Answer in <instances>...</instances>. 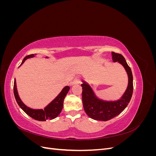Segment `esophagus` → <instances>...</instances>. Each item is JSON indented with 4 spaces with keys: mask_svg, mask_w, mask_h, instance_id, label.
I'll use <instances>...</instances> for the list:
<instances>
[{
    "mask_svg": "<svg viewBox=\"0 0 156 156\" xmlns=\"http://www.w3.org/2000/svg\"><path fill=\"white\" fill-rule=\"evenodd\" d=\"M81 83V79H80L79 77H75L73 81L72 82V85H74V84H79Z\"/></svg>",
    "mask_w": 156,
    "mask_h": 156,
    "instance_id": "obj_1",
    "label": "esophagus"
}]
</instances>
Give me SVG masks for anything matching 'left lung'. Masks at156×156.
I'll return each mask as SVG.
<instances>
[{
  "label": "left lung",
  "instance_id": "8db88e82",
  "mask_svg": "<svg viewBox=\"0 0 156 156\" xmlns=\"http://www.w3.org/2000/svg\"><path fill=\"white\" fill-rule=\"evenodd\" d=\"M112 58L114 62H118L123 66L128 76L127 87L120 99L113 101L102 100L96 96L92 88L87 82L83 81L81 84L84 110L90 118L96 120L107 121L120 114L128 105L133 94V75L124 57L121 54L112 52Z\"/></svg>",
  "mask_w": 156,
  "mask_h": 156
}]
</instances>
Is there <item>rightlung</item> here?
Here are the masks:
<instances>
[{
  "label": "right lung",
  "instance_id": "obj_1",
  "mask_svg": "<svg viewBox=\"0 0 156 156\" xmlns=\"http://www.w3.org/2000/svg\"><path fill=\"white\" fill-rule=\"evenodd\" d=\"M34 55H30L25 56L24 59L22 61L21 65L24 63L25 61L27 58H32L34 57ZM46 58H48V57L46 56ZM69 90V87H65L62 90V91L60 92L58 95L44 108V109H34V108H31L29 107H27L25 103L21 101L20 96H19L16 79L14 80L13 84L14 96H15V98L19 106L21 108V109L24 111L26 114L32 118L33 119L38 121H46L47 120H53L60 115V113L62 111V109L63 108L64 100L66 96V94H68Z\"/></svg>",
  "mask_w": 156,
  "mask_h": 156
}]
</instances>
